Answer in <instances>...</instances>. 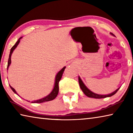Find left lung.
<instances>
[{"instance_id":"8db88e82","label":"left lung","mask_w":133,"mask_h":133,"mask_svg":"<svg viewBox=\"0 0 133 133\" xmlns=\"http://www.w3.org/2000/svg\"><path fill=\"white\" fill-rule=\"evenodd\" d=\"M111 35L114 36V35L113 33H111ZM78 83H79V85L81 89L82 90V91H83L85 95H86L87 97H91V98H105V97H111L112 96H113L114 94H115L117 91L119 90L118 88V89H117L115 91H114L113 93H112L110 94H108V95H100V94H97L96 93H94L93 92L91 91L90 90H89L87 88L86 86L84 85V83H83L82 80H81V78H80V77H78Z\"/></svg>"}]
</instances>
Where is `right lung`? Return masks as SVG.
Here are the masks:
<instances>
[{
  "label": "right lung",
  "instance_id": "1",
  "mask_svg": "<svg viewBox=\"0 0 133 133\" xmlns=\"http://www.w3.org/2000/svg\"><path fill=\"white\" fill-rule=\"evenodd\" d=\"M22 38V37L21 38H19V39H18L17 42L16 43V44L13 46L12 48L10 49V55H9V60H8V67H7V69H8V67L9 66V65L11 63V55H12V54L13 53V50H15V48H16L18 44L20 42V39H21ZM65 68H66V67H64L60 71H58V73L57 74V75H56V80H55V87H54V88L53 89L52 91L51 92V93L49 94L48 96H47L46 97H45L43 98L42 99H40V100H35L34 102H32L31 103H43V102H49V101H51V100H53V99H55L56 97H57L58 93V90H59V87H58V83H59L60 79H61V78L62 77V75H63V73L64 70ZM10 87L11 88V89L15 93L17 94L16 91H15V90L13 88L12 86H10ZM19 96V95H18Z\"/></svg>",
  "mask_w": 133,
  "mask_h": 133
}]
</instances>
